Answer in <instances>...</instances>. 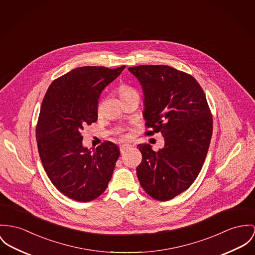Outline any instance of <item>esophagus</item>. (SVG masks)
Masks as SVG:
<instances>
[{"mask_svg":"<svg viewBox=\"0 0 255 255\" xmlns=\"http://www.w3.org/2000/svg\"><path fill=\"white\" fill-rule=\"evenodd\" d=\"M132 145L131 144H128V143H123L120 145V151L121 153H123L125 150H127L128 148H130Z\"/></svg>","mask_w":255,"mask_h":255,"instance_id":"1","label":"esophagus"}]
</instances>
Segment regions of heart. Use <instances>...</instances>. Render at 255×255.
<instances>
[{"instance_id": "b5f03b06", "label": "heart", "mask_w": 255, "mask_h": 255, "mask_svg": "<svg viewBox=\"0 0 255 255\" xmlns=\"http://www.w3.org/2000/svg\"><path fill=\"white\" fill-rule=\"evenodd\" d=\"M135 92V90H133L132 88H130L129 86H122L121 88H120V95H121V97H123V96H126V95H128V94H131V93H134Z\"/></svg>"}]
</instances>
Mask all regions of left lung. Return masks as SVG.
<instances>
[{
  "label": "left lung",
  "instance_id": "obj_1",
  "mask_svg": "<svg viewBox=\"0 0 255 255\" xmlns=\"http://www.w3.org/2000/svg\"><path fill=\"white\" fill-rule=\"evenodd\" d=\"M143 92L147 135L160 132L164 147H137L142 159L137 167L143 190L159 201L185 191L199 175L213 134V118L205 93L192 76L165 65L128 68Z\"/></svg>",
  "mask_w": 255,
  "mask_h": 255
}]
</instances>
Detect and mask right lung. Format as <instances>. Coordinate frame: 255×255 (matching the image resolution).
Here are the masks:
<instances>
[{"label":"right lung","mask_w":255,"mask_h":255,"mask_svg":"<svg viewBox=\"0 0 255 255\" xmlns=\"http://www.w3.org/2000/svg\"><path fill=\"white\" fill-rule=\"evenodd\" d=\"M124 69H74L50 84L42 101L36 129L39 157L53 185L73 200L98 198L113 176L119 147L104 141L90 150L82 144L81 131L97 121L102 91Z\"/></svg>","instance_id":"right-lung-1"}]
</instances>
